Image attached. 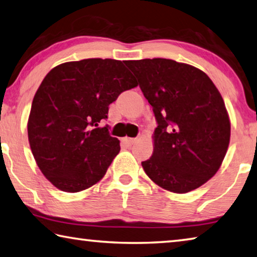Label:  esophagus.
<instances>
[{"mask_svg":"<svg viewBox=\"0 0 257 257\" xmlns=\"http://www.w3.org/2000/svg\"><path fill=\"white\" fill-rule=\"evenodd\" d=\"M121 142H122L123 145H125V146H132V145H134L135 143H136V138H129V137H123L122 139H121Z\"/></svg>","mask_w":257,"mask_h":257,"instance_id":"34e87169","label":"esophagus"}]
</instances>
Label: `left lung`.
I'll use <instances>...</instances> for the list:
<instances>
[{
    "label": "left lung",
    "mask_w": 257,
    "mask_h": 257,
    "mask_svg": "<svg viewBox=\"0 0 257 257\" xmlns=\"http://www.w3.org/2000/svg\"><path fill=\"white\" fill-rule=\"evenodd\" d=\"M153 106L154 151L142 162L154 183L174 193L198 189L217 173L230 141L218 88L192 65L166 58L125 60Z\"/></svg>",
    "instance_id": "obj_1"
}]
</instances>
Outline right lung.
<instances>
[{
	"instance_id": "1",
	"label": "right lung",
	"mask_w": 257,
	"mask_h": 257,
	"mask_svg": "<svg viewBox=\"0 0 257 257\" xmlns=\"http://www.w3.org/2000/svg\"><path fill=\"white\" fill-rule=\"evenodd\" d=\"M124 62L88 58L54 67L37 90L28 138L37 165L51 184L75 193L100 182L120 152L108 127L109 105L138 85Z\"/></svg>"
}]
</instances>
